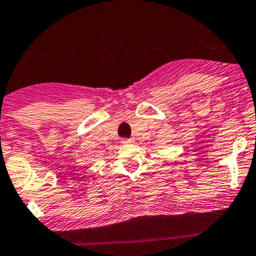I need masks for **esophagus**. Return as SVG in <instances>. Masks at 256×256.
<instances>
[{
    "mask_svg": "<svg viewBox=\"0 0 256 256\" xmlns=\"http://www.w3.org/2000/svg\"><path fill=\"white\" fill-rule=\"evenodd\" d=\"M122 142L126 143V144H130V143H133V138H126V140H123Z\"/></svg>",
    "mask_w": 256,
    "mask_h": 256,
    "instance_id": "esophagus-1",
    "label": "esophagus"
}]
</instances>
